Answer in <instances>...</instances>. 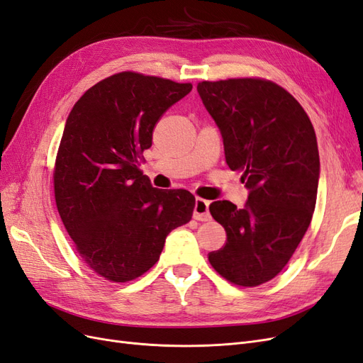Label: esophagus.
Wrapping results in <instances>:
<instances>
[{"instance_id": "esophagus-1", "label": "esophagus", "mask_w": 363, "mask_h": 363, "mask_svg": "<svg viewBox=\"0 0 363 363\" xmlns=\"http://www.w3.org/2000/svg\"><path fill=\"white\" fill-rule=\"evenodd\" d=\"M194 218L196 221H211V212H208V201L196 196L194 207Z\"/></svg>"}]
</instances>
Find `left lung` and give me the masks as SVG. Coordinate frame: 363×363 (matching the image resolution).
<instances>
[{
  "label": "left lung",
  "mask_w": 363,
  "mask_h": 363,
  "mask_svg": "<svg viewBox=\"0 0 363 363\" xmlns=\"http://www.w3.org/2000/svg\"><path fill=\"white\" fill-rule=\"evenodd\" d=\"M196 89L221 131L228 168L250 189L244 208L227 200L208 206L227 240L207 257L227 281L255 288L286 267L312 221L320 177L315 130L301 104L271 80L200 82Z\"/></svg>",
  "instance_id": "1"
}]
</instances>
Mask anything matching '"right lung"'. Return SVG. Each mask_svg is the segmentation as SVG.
Masks as SVG:
<instances>
[{"mask_svg":"<svg viewBox=\"0 0 363 363\" xmlns=\"http://www.w3.org/2000/svg\"><path fill=\"white\" fill-rule=\"evenodd\" d=\"M191 91L118 72L89 87L67 119L52 169L57 211L79 256L108 281L145 274L171 230L191 221L195 196L152 188L139 169L159 119Z\"/></svg>","mask_w":363,"mask_h":363,"instance_id":"add662e5","label":"right lung"}]
</instances>
